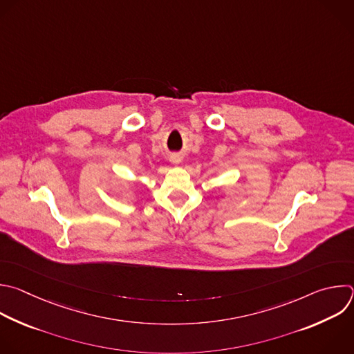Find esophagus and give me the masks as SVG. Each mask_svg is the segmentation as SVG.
I'll list each match as a JSON object with an SVG mask.
<instances>
[{
	"mask_svg": "<svg viewBox=\"0 0 354 354\" xmlns=\"http://www.w3.org/2000/svg\"><path fill=\"white\" fill-rule=\"evenodd\" d=\"M171 161H172L174 164H178V162H180V158H179V156H172V157H171Z\"/></svg>",
	"mask_w": 354,
	"mask_h": 354,
	"instance_id": "34e87169",
	"label": "esophagus"
}]
</instances>
